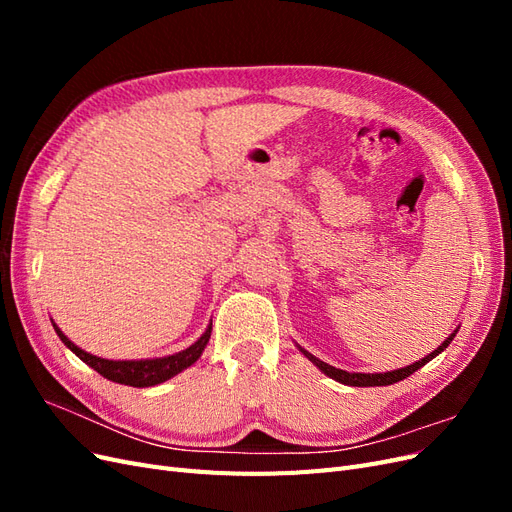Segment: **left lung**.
I'll return each mask as SVG.
<instances>
[{"mask_svg":"<svg viewBox=\"0 0 512 512\" xmlns=\"http://www.w3.org/2000/svg\"><path fill=\"white\" fill-rule=\"evenodd\" d=\"M457 331L459 329H455L451 335H448L444 342L433 350L431 354H427V356H423L421 361H414L412 365H406V367H401V369H393V371H380V374H363V371H346V369H337V367H333V365H329V363H324V361H320V359H316V356L312 354V352H307L305 348H301L299 344H297V348L303 352V356L305 359H309L312 361L324 376H329V378H333L335 382H339V384H348V386H389V384H395V382H399V380H404V378H408L410 374H414L416 369H421L423 365H427L431 359H436L438 354H442L446 348H448V344L453 342V337L457 335Z\"/></svg>","mask_w":512,"mask_h":512,"instance_id":"obj_1","label":"left lung"}]
</instances>
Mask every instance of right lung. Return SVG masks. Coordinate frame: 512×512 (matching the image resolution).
I'll list each match as a JSON object with an SVG mask.
<instances>
[{
	"label": "right lung",
	"mask_w": 512,
	"mask_h": 512,
	"mask_svg": "<svg viewBox=\"0 0 512 512\" xmlns=\"http://www.w3.org/2000/svg\"><path fill=\"white\" fill-rule=\"evenodd\" d=\"M53 329L59 335L61 342H64V346L70 348L76 356H79V359L85 365H89L91 369H96L100 376H104L106 380H113L117 384L136 386V389H145V386L162 384V382H166L170 378H175L177 374H181L183 369L192 367L200 359V354H203V350L207 348L209 337H211V322H209L205 333L200 335L190 348H185L181 352L168 354V356H156V359L115 361V359H102V356L85 352L83 348L76 346L72 339H68V335L61 331L55 322H53Z\"/></svg>",
	"instance_id": "1"
}]
</instances>
